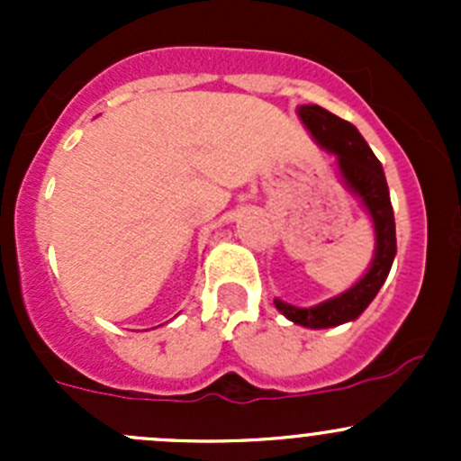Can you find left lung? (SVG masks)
<instances>
[{
	"label": "left lung",
	"instance_id": "8db88e82",
	"mask_svg": "<svg viewBox=\"0 0 461 461\" xmlns=\"http://www.w3.org/2000/svg\"><path fill=\"white\" fill-rule=\"evenodd\" d=\"M299 118L310 129L314 140L337 156V165L343 180L361 198L375 227L376 245L373 263H370L364 278H359L350 290L334 296V299L323 301L314 308H296L285 301L274 299L278 312L285 314L294 323L303 325V328H334V325L348 323V321L359 317L373 303L376 292L388 278L394 254H397L394 213L381 162L376 160L373 149L361 138L357 127H352L350 122L330 113L319 104L299 106Z\"/></svg>",
	"mask_w": 461,
	"mask_h": 461
}]
</instances>
